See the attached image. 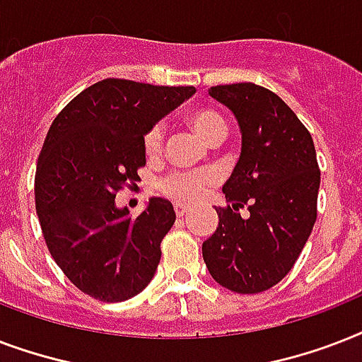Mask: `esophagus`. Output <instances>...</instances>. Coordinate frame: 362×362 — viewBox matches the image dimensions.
Returning a JSON list of instances; mask_svg holds the SVG:
<instances>
[{"label": "esophagus", "instance_id": "1", "mask_svg": "<svg viewBox=\"0 0 362 362\" xmlns=\"http://www.w3.org/2000/svg\"><path fill=\"white\" fill-rule=\"evenodd\" d=\"M187 206H184V204H175V214L178 216V218H180V216H184L187 212Z\"/></svg>", "mask_w": 362, "mask_h": 362}]
</instances>
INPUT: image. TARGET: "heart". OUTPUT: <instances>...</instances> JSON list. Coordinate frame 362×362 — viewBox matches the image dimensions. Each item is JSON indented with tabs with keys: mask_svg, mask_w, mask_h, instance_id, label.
Wrapping results in <instances>:
<instances>
[{
	"mask_svg": "<svg viewBox=\"0 0 362 362\" xmlns=\"http://www.w3.org/2000/svg\"><path fill=\"white\" fill-rule=\"evenodd\" d=\"M186 122L201 139H204L210 144L220 142L227 133V122L216 110L195 109L186 116ZM161 139H163V135H161L159 125H152L144 133L142 146H144L148 158L158 156L159 148H161ZM212 184H214V175L209 170H199V173L176 170V173L165 176L163 182L159 184V189L165 197L178 201V203H195L209 192Z\"/></svg>",
	"mask_w": 362,
	"mask_h": 362,
	"instance_id": "heart-1",
	"label": "heart"
}]
</instances>
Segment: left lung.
I'll use <instances>...</instances> for the list:
<instances>
[{
	"instance_id": "1",
	"label": "left lung",
	"mask_w": 362,
	"mask_h": 362,
	"mask_svg": "<svg viewBox=\"0 0 362 362\" xmlns=\"http://www.w3.org/2000/svg\"><path fill=\"white\" fill-rule=\"evenodd\" d=\"M209 93L237 118L242 150L223 184L229 204L216 209L220 223L203 242V259L220 286L267 291L293 269L314 229L321 180L314 141L267 88L238 82Z\"/></svg>"
}]
</instances>
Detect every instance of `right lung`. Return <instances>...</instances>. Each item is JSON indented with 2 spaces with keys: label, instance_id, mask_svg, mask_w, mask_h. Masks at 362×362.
I'll return each instance as SVG.
<instances>
[{
  "label": "right lung",
  "instance_id": "right-lung-1",
  "mask_svg": "<svg viewBox=\"0 0 362 362\" xmlns=\"http://www.w3.org/2000/svg\"><path fill=\"white\" fill-rule=\"evenodd\" d=\"M193 93V86L105 78L54 118L37 159V216L54 261L90 297L122 303L156 274L176 220L173 204L153 197L133 218L115 199L146 165L144 133Z\"/></svg>",
  "mask_w": 362,
  "mask_h": 362
}]
</instances>
